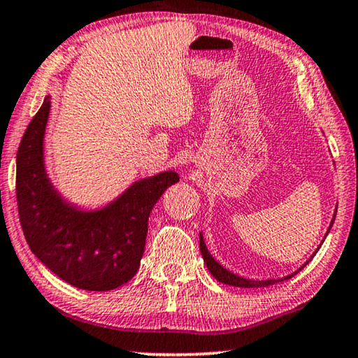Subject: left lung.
Returning a JSON list of instances; mask_svg holds the SVG:
<instances>
[{
	"instance_id": "1",
	"label": "left lung",
	"mask_w": 358,
	"mask_h": 358,
	"mask_svg": "<svg viewBox=\"0 0 358 358\" xmlns=\"http://www.w3.org/2000/svg\"><path fill=\"white\" fill-rule=\"evenodd\" d=\"M334 222V218H333ZM331 222V223H333ZM331 228V225H329ZM329 231V230H328ZM328 234V233H327ZM199 249H201V254L202 257H204V262L207 265V268L210 270V273L215 276V278L220 281V282H225V285H230V286H238V287H265V286H270V285H275V282H280L282 280H289L291 276H294L299 270H302L303 266H306L310 260H307L306 264H303L301 268H299L296 273L292 275H287L285 278H278V280H264V281H257V280H248V278H243V276H238L231 273V271H228L227 268H223V266L217 262L215 259L212 257L209 254V250L206 248V243H204V238H202V234H199Z\"/></svg>"
}]
</instances>
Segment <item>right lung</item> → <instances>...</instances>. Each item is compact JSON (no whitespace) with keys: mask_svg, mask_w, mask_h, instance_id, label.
I'll return each mask as SVG.
<instances>
[{"mask_svg":"<svg viewBox=\"0 0 358 358\" xmlns=\"http://www.w3.org/2000/svg\"><path fill=\"white\" fill-rule=\"evenodd\" d=\"M51 98L20 140L15 196L27 244L52 273L87 291H110L131 280L145 252L148 218L170 185L180 180L162 172L136 181L99 210H80L52 188L43 162V136Z\"/></svg>","mask_w":358,"mask_h":358,"instance_id":"add662e5","label":"right lung"}]
</instances>
